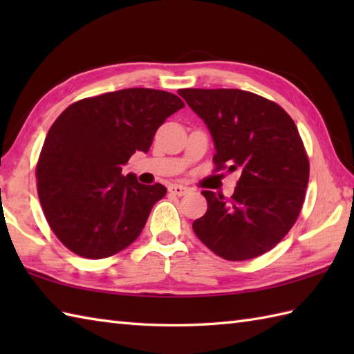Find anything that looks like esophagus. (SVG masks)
Here are the masks:
<instances>
[{
  "instance_id": "obj_1",
  "label": "esophagus",
  "mask_w": 354,
  "mask_h": 354,
  "mask_svg": "<svg viewBox=\"0 0 354 354\" xmlns=\"http://www.w3.org/2000/svg\"><path fill=\"white\" fill-rule=\"evenodd\" d=\"M189 190H190L189 187L181 185V184H171L169 187V192L173 193V194H176V196H184L185 193H189Z\"/></svg>"
}]
</instances>
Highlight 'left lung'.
I'll return each mask as SVG.
<instances>
[{
    "instance_id": "obj_1",
    "label": "left lung",
    "mask_w": 354,
    "mask_h": 354,
    "mask_svg": "<svg viewBox=\"0 0 354 354\" xmlns=\"http://www.w3.org/2000/svg\"><path fill=\"white\" fill-rule=\"evenodd\" d=\"M213 137L216 170L240 173L231 199L204 190L207 213L194 234L219 257L250 260L272 250L297 222L309 158L281 106L242 89H179Z\"/></svg>"
}]
</instances>
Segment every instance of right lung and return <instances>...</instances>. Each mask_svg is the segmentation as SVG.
<instances>
[{
  "mask_svg": "<svg viewBox=\"0 0 354 354\" xmlns=\"http://www.w3.org/2000/svg\"><path fill=\"white\" fill-rule=\"evenodd\" d=\"M181 108L171 93L129 88L79 100L56 118L36 165L37 196L70 251L111 257L141 234L167 189L140 184L122 167L137 150L149 152L158 127Z\"/></svg>",
  "mask_w": 354,
  "mask_h": 354,
  "instance_id": "1",
  "label": "right lung"
}]
</instances>
